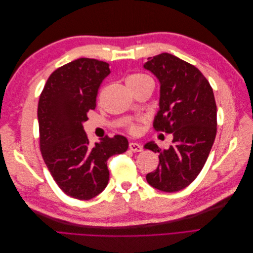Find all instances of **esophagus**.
Instances as JSON below:
<instances>
[{
  "mask_svg": "<svg viewBox=\"0 0 253 253\" xmlns=\"http://www.w3.org/2000/svg\"><path fill=\"white\" fill-rule=\"evenodd\" d=\"M128 148H129V150L133 151V152H141L142 151V147L137 142H129Z\"/></svg>",
  "mask_w": 253,
  "mask_h": 253,
  "instance_id": "1",
  "label": "esophagus"
}]
</instances>
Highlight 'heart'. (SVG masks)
<instances>
[{
    "label": "heart",
    "instance_id": "b5f03b06",
    "mask_svg": "<svg viewBox=\"0 0 253 253\" xmlns=\"http://www.w3.org/2000/svg\"><path fill=\"white\" fill-rule=\"evenodd\" d=\"M148 82H153V81L148 75L142 74V73L132 74V75L127 76V78H126L127 86H131V87L132 86H140V85H143V84L148 83ZM128 128L132 133L138 132V126L134 124V122H131V124L128 125Z\"/></svg>",
    "mask_w": 253,
    "mask_h": 253
}]
</instances>
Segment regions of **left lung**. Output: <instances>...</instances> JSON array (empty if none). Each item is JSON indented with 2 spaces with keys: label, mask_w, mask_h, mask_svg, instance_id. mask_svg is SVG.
I'll list each match as a JSON object with an SVG mask.
<instances>
[{
  "label": "left lung",
  "mask_w": 253,
  "mask_h": 253,
  "mask_svg": "<svg viewBox=\"0 0 253 253\" xmlns=\"http://www.w3.org/2000/svg\"><path fill=\"white\" fill-rule=\"evenodd\" d=\"M143 67L160 84L153 126L173 135L169 149H160L154 141L144 144L159 154L157 169L147 174V181L164 192H176L197 177L209 156L216 136L215 99L200 70L171 53L150 57Z\"/></svg>",
  "instance_id": "left-lung-1"
}]
</instances>
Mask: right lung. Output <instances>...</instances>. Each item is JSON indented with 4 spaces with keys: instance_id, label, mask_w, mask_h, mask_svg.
<instances>
[{
    "instance_id": "obj_1",
    "label": "right lung",
    "mask_w": 253,
    "mask_h": 253,
    "mask_svg": "<svg viewBox=\"0 0 253 253\" xmlns=\"http://www.w3.org/2000/svg\"><path fill=\"white\" fill-rule=\"evenodd\" d=\"M109 63L80 58L53 72L38 104L40 149L53 180L63 192L80 201L100 194L108 186V159L125 153L128 141L121 135L90 144L83 129L89 110L96 108Z\"/></svg>"
}]
</instances>
